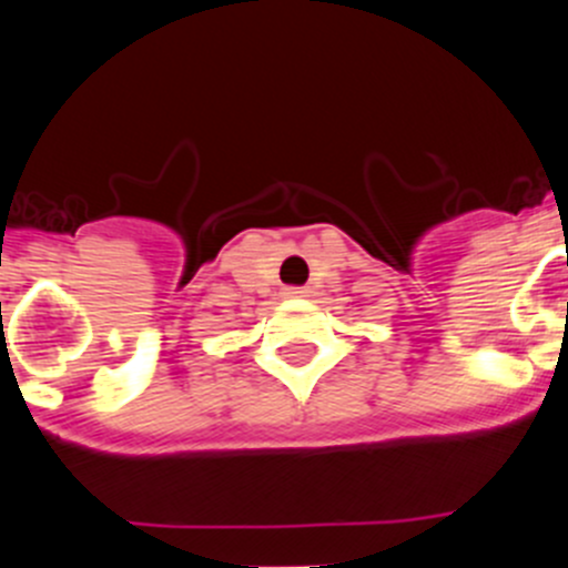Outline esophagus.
I'll list each match as a JSON object with an SVG mask.
<instances>
[{
  "label": "esophagus",
  "mask_w": 568,
  "mask_h": 568,
  "mask_svg": "<svg viewBox=\"0 0 568 568\" xmlns=\"http://www.w3.org/2000/svg\"><path fill=\"white\" fill-rule=\"evenodd\" d=\"M307 294H311V291L300 288V285H288V288H285V296H291V300H302V296Z\"/></svg>",
  "instance_id": "34e87169"
}]
</instances>
